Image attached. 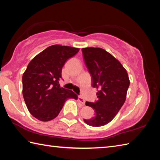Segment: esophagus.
I'll return each mask as SVG.
<instances>
[{"label": "esophagus", "mask_w": 160, "mask_h": 160, "mask_svg": "<svg viewBox=\"0 0 160 160\" xmlns=\"http://www.w3.org/2000/svg\"><path fill=\"white\" fill-rule=\"evenodd\" d=\"M78 101L80 102L82 104H85V100H84L82 96H78Z\"/></svg>", "instance_id": "34e87169"}]
</instances>
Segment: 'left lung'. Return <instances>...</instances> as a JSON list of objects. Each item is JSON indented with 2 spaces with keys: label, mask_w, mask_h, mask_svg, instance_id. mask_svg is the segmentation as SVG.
<instances>
[{
  "label": "left lung",
  "mask_w": 160,
  "mask_h": 160,
  "mask_svg": "<svg viewBox=\"0 0 160 160\" xmlns=\"http://www.w3.org/2000/svg\"><path fill=\"white\" fill-rule=\"evenodd\" d=\"M82 52L98 98L95 102H86L95 115L84 121L91 127H102L109 123L124 104L130 81L122 64L104 49L87 47Z\"/></svg>",
  "instance_id": "8db88e82"
}]
</instances>
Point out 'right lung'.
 I'll return each mask as SVG.
<instances>
[{
    "label": "right lung",
    "mask_w": 160,
    "mask_h": 160,
    "mask_svg": "<svg viewBox=\"0 0 160 160\" xmlns=\"http://www.w3.org/2000/svg\"><path fill=\"white\" fill-rule=\"evenodd\" d=\"M79 49L55 45L47 47L31 60L22 75V96L29 113L42 122L58 115L65 101L78 99L72 91L61 87L62 69Z\"/></svg>",
    "instance_id": "right-lung-1"
}]
</instances>
